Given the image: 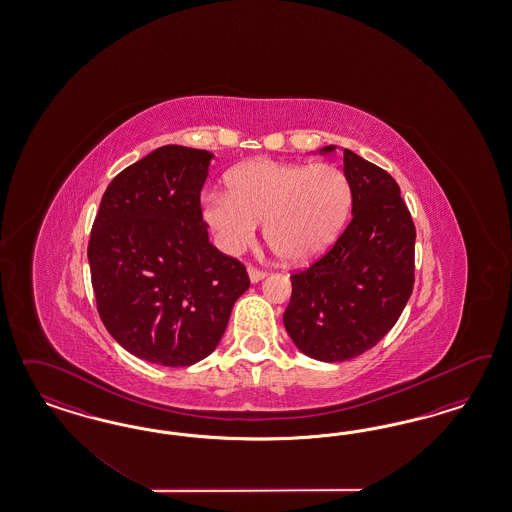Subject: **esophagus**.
<instances>
[{
	"label": "esophagus",
	"instance_id": "1",
	"mask_svg": "<svg viewBox=\"0 0 512 512\" xmlns=\"http://www.w3.org/2000/svg\"><path fill=\"white\" fill-rule=\"evenodd\" d=\"M248 274L249 279L253 281V283H257V281H261V279L266 276V272L261 270V268H257V266H248Z\"/></svg>",
	"mask_w": 512,
	"mask_h": 512
}]
</instances>
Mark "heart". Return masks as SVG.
<instances>
[{"label": "heart", "mask_w": 512, "mask_h": 512, "mask_svg": "<svg viewBox=\"0 0 512 512\" xmlns=\"http://www.w3.org/2000/svg\"><path fill=\"white\" fill-rule=\"evenodd\" d=\"M349 206L351 186L334 165L257 159L227 176V193L204 199L202 219L227 253L248 248L264 221L278 257L308 263L336 240Z\"/></svg>", "instance_id": "b5f03b06"}]
</instances>
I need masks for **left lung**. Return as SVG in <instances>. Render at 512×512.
Returning <instances> with one entry per match:
<instances>
[{"label": "left lung", "mask_w": 512, "mask_h": 512, "mask_svg": "<svg viewBox=\"0 0 512 512\" xmlns=\"http://www.w3.org/2000/svg\"><path fill=\"white\" fill-rule=\"evenodd\" d=\"M343 172L353 195L351 221L321 259L291 276L283 313L296 347L323 362L358 357L385 338L415 283L417 233L400 186L351 150H343Z\"/></svg>", "instance_id": "left-lung-1"}]
</instances>
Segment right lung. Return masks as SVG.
Wrapping results in <instances>:
<instances>
[{
  "mask_svg": "<svg viewBox=\"0 0 512 512\" xmlns=\"http://www.w3.org/2000/svg\"><path fill=\"white\" fill-rule=\"evenodd\" d=\"M214 155L161 146L110 182L88 242L97 311L131 355L191 366L221 340L246 266L208 242L201 189Z\"/></svg>",
  "mask_w": 512,
  "mask_h": 512,
  "instance_id": "add662e5",
  "label": "right lung"
}]
</instances>
